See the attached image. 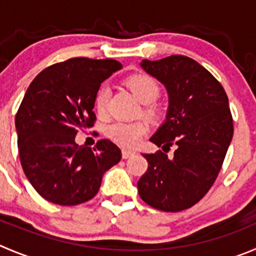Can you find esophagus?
I'll return each mask as SVG.
<instances>
[{"label":"esophagus","mask_w":256,"mask_h":256,"mask_svg":"<svg viewBox=\"0 0 256 256\" xmlns=\"http://www.w3.org/2000/svg\"><path fill=\"white\" fill-rule=\"evenodd\" d=\"M136 154L134 150H122V157L124 158V160H126V158H130L133 157V156Z\"/></svg>","instance_id":"1"}]
</instances>
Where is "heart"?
Here are the masks:
<instances>
[{"label": "heart", "mask_w": 256, "mask_h": 256, "mask_svg": "<svg viewBox=\"0 0 256 256\" xmlns=\"http://www.w3.org/2000/svg\"><path fill=\"white\" fill-rule=\"evenodd\" d=\"M126 85L130 88L140 103L144 104L142 113L147 116H157V109L150 103L160 96V86L153 78L148 75H134L126 80ZM109 89L102 86L96 96V108L99 116H106L108 110ZM148 132V123L146 120L137 122H114L106 128V136L118 144L124 147H133L137 144L143 136Z\"/></svg>", "instance_id": "obj_1"}]
</instances>
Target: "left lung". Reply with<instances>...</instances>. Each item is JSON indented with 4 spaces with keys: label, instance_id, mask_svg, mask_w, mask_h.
<instances>
[{
    "label": "left lung",
    "instance_id": "1",
    "mask_svg": "<svg viewBox=\"0 0 256 256\" xmlns=\"http://www.w3.org/2000/svg\"><path fill=\"white\" fill-rule=\"evenodd\" d=\"M140 66L168 94L166 120L150 142L163 150L176 144V150L172 158L162 150L142 154L148 170L138 181V194L157 210H186L211 188L232 140L228 96L214 75L191 58L142 60Z\"/></svg>",
    "mask_w": 256,
    "mask_h": 256
}]
</instances>
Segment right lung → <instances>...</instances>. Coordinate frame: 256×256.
Masks as SVG:
<instances>
[{"label":"right lung","instance_id":"right-lung-1","mask_svg":"<svg viewBox=\"0 0 256 256\" xmlns=\"http://www.w3.org/2000/svg\"><path fill=\"white\" fill-rule=\"evenodd\" d=\"M122 69L116 60L74 58L51 65L26 90L14 118L21 166L34 188L52 204L86 202L99 191L103 174L122 152L100 140L79 146L75 136L94 126L100 84Z\"/></svg>","mask_w":256,"mask_h":256}]
</instances>
